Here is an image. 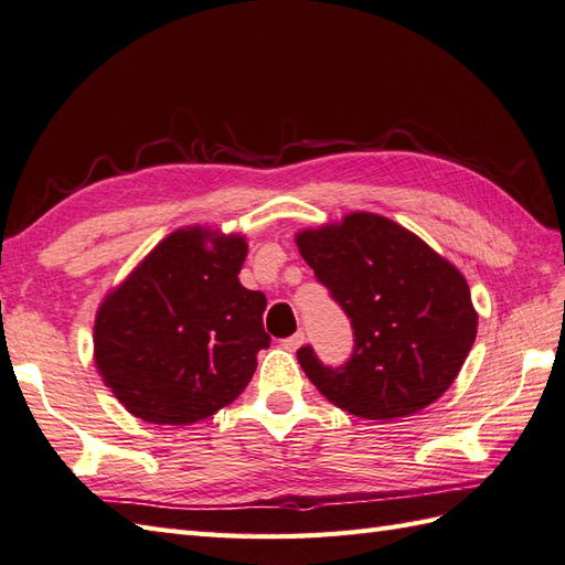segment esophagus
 I'll use <instances>...</instances> for the list:
<instances>
[{
  "label": "esophagus",
  "instance_id": "1",
  "mask_svg": "<svg viewBox=\"0 0 565 565\" xmlns=\"http://www.w3.org/2000/svg\"><path fill=\"white\" fill-rule=\"evenodd\" d=\"M302 341H306V334H302V331H296L294 337H288V339H284L281 341V345L286 351H298L300 345H302Z\"/></svg>",
  "mask_w": 565,
  "mask_h": 565
}]
</instances>
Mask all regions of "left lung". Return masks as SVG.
Here are the masks:
<instances>
[{
    "mask_svg": "<svg viewBox=\"0 0 565 565\" xmlns=\"http://www.w3.org/2000/svg\"><path fill=\"white\" fill-rule=\"evenodd\" d=\"M302 259L353 327V353L324 365L312 345L298 363L327 401L365 420L427 408L454 384L477 337L462 274L408 228L355 212L300 231Z\"/></svg>",
    "mask_w": 565,
    "mask_h": 565,
    "instance_id": "left-lung-1",
    "label": "left lung"
}]
</instances>
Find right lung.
Masks as SVG:
<instances>
[{"mask_svg":"<svg viewBox=\"0 0 565 565\" xmlns=\"http://www.w3.org/2000/svg\"><path fill=\"white\" fill-rule=\"evenodd\" d=\"M243 236L173 231L97 310L95 365L121 406L152 425H193L236 401L269 345L267 298L238 271Z\"/></svg>","mask_w":565,"mask_h":565,"instance_id":"obj_1","label":"right lung"}]
</instances>
